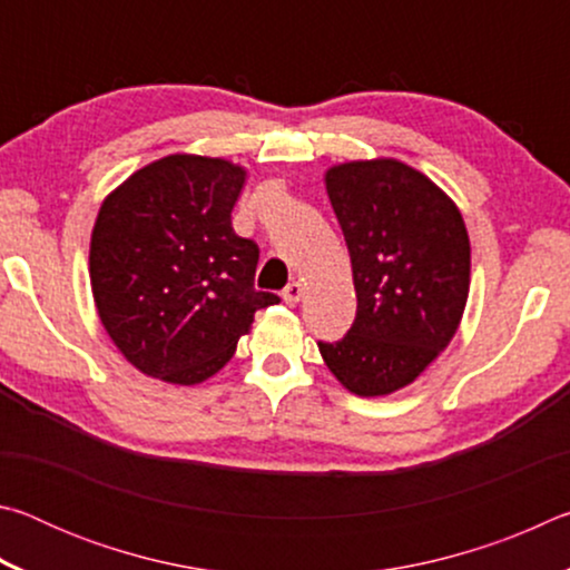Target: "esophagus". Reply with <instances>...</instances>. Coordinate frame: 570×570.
I'll use <instances>...</instances> for the list:
<instances>
[{
    "label": "esophagus",
    "instance_id": "obj_1",
    "mask_svg": "<svg viewBox=\"0 0 570 570\" xmlns=\"http://www.w3.org/2000/svg\"><path fill=\"white\" fill-rule=\"evenodd\" d=\"M302 294H304V286H302V282H292V284H286V288L282 292V296H284V302L288 304V306H294L298 298H302Z\"/></svg>",
    "mask_w": 570,
    "mask_h": 570
}]
</instances>
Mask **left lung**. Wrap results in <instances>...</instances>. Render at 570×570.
<instances>
[{"instance_id":"obj_1","label":"left lung","mask_w":570,"mask_h":570,"mask_svg":"<svg viewBox=\"0 0 570 570\" xmlns=\"http://www.w3.org/2000/svg\"><path fill=\"white\" fill-rule=\"evenodd\" d=\"M350 248L356 316L320 342L346 390L382 397L407 387L458 332L470 288V238L458 206L400 160H356L326 173Z\"/></svg>"}]
</instances>
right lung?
Returning a JSON list of instances; mask_svg holds the SVG:
<instances>
[{"label":"right lung","instance_id":"1","mask_svg":"<svg viewBox=\"0 0 570 570\" xmlns=\"http://www.w3.org/2000/svg\"><path fill=\"white\" fill-rule=\"evenodd\" d=\"M246 170L168 156L112 190L90 240L95 306L125 360L173 384L208 380L236 352L258 308V246L230 226Z\"/></svg>","mask_w":570,"mask_h":570}]
</instances>
